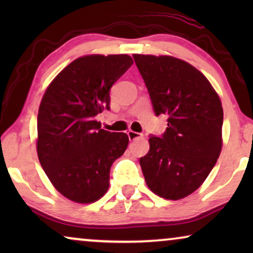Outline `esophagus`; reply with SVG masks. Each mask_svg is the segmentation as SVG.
Here are the masks:
<instances>
[{
    "instance_id": "obj_1",
    "label": "esophagus",
    "mask_w": 253,
    "mask_h": 253,
    "mask_svg": "<svg viewBox=\"0 0 253 253\" xmlns=\"http://www.w3.org/2000/svg\"><path fill=\"white\" fill-rule=\"evenodd\" d=\"M126 133H127V137H129L130 140H136V139H138V138L143 137V134L139 132H136V131H132V130H129Z\"/></svg>"
}]
</instances>
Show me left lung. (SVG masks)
Instances as JSON below:
<instances>
[{"instance_id": "left-lung-1", "label": "left lung", "mask_w": 253, "mask_h": 253, "mask_svg": "<svg viewBox=\"0 0 253 253\" xmlns=\"http://www.w3.org/2000/svg\"><path fill=\"white\" fill-rule=\"evenodd\" d=\"M154 114L168 116L162 136H150L139 159L155 195L178 200L196 191L212 170L222 147L223 110L211 83L191 64L171 56L134 54Z\"/></svg>"}]
</instances>
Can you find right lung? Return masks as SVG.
<instances>
[{
  "label": "right lung",
  "instance_id": "1",
  "mask_svg": "<svg viewBox=\"0 0 253 253\" xmlns=\"http://www.w3.org/2000/svg\"><path fill=\"white\" fill-rule=\"evenodd\" d=\"M132 63L124 54L79 57L56 76L41 100L38 158L55 189L72 202L101 198L113 162L126 150L127 134L101 129L95 116L110 109V87Z\"/></svg>",
  "mask_w": 253,
  "mask_h": 253
}]
</instances>
